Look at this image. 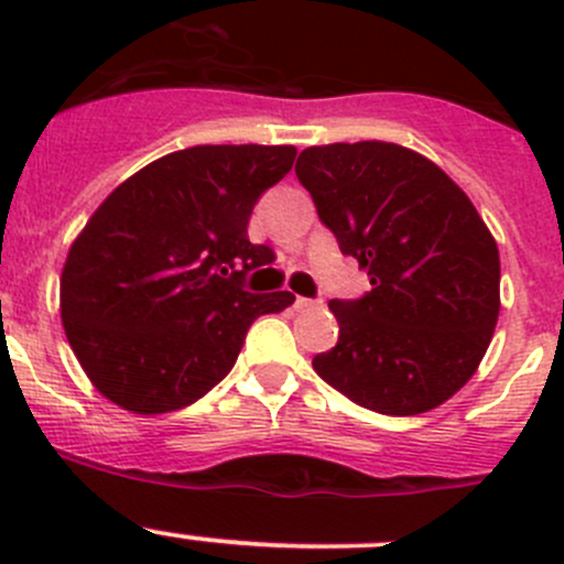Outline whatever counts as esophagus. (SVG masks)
<instances>
[{
  "label": "esophagus",
  "mask_w": 564,
  "mask_h": 564,
  "mask_svg": "<svg viewBox=\"0 0 564 564\" xmlns=\"http://www.w3.org/2000/svg\"><path fill=\"white\" fill-rule=\"evenodd\" d=\"M314 305H316V300H308V297L294 300V308H297V311H308V308H314Z\"/></svg>",
  "instance_id": "1"
}]
</instances>
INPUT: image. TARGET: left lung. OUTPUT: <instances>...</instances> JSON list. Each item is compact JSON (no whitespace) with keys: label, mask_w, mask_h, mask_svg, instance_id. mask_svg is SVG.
I'll return each mask as SVG.
<instances>
[{"label":"left lung","mask_w":564,"mask_h":564,"mask_svg":"<svg viewBox=\"0 0 564 564\" xmlns=\"http://www.w3.org/2000/svg\"><path fill=\"white\" fill-rule=\"evenodd\" d=\"M297 180L371 292L329 300L338 344L314 371L392 417L429 412L480 366L499 316V250L436 163L388 141L308 147Z\"/></svg>","instance_id":"1"}]
</instances>
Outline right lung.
I'll return each mask as SVG.
<instances>
[{
  "label": "right lung",
  "instance_id": "right-lung-1",
  "mask_svg": "<svg viewBox=\"0 0 564 564\" xmlns=\"http://www.w3.org/2000/svg\"><path fill=\"white\" fill-rule=\"evenodd\" d=\"M294 147L202 144L172 152L95 209L59 283L62 324L108 401L135 414L191 406L235 368L250 324L294 303L242 278L275 259L248 240Z\"/></svg>",
  "mask_w": 564,
  "mask_h": 564
}]
</instances>
